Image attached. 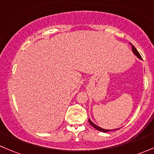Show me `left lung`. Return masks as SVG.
I'll use <instances>...</instances> for the list:
<instances>
[{
	"mask_svg": "<svg viewBox=\"0 0 154 154\" xmlns=\"http://www.w3.org/2000/svg\"><path fill=\"white\" fill-rule=\"evenodd\" d=\"M130 44L131 45V46H132V51H133V54H134V55L136 56V57H137V58H138V59H139V60H142V57H141V55H140V54H139V53L138 52V51H137V50H136V48H135L134 46H133V45L131 44V43H130ZM88 122H89V124H90V125H91V126H92V127H94V128H95L96 130H99V131H101V132H103V133H107V132H109V131H113V130H119V128H117V129H114V130H106V129H103V128H101V127H98V126H97V125H96L95 124H94V123H93V122H91V121L89 119H88Z\"/></svg>",
	"mask_w": 154,
	"mask_h": 154,
	"instance_id": "left-lung-1",
	"label": "left lung"
}]
</instances>
